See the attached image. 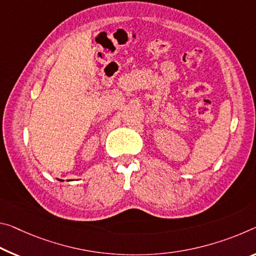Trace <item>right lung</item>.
I'll list each match as a JSON object with an SVG mask.
<instances>
[{"label":"right lung","mask_w":256,"mask_h":256,"mask_svg":"<svg viewBox=\"0 0 256 256\" xmlns=\"http://www.w3.org/2000/svg\"><path fill=\"white\" fill-rule=\"evenodd\" d=\"M60 181H62V180H60Z\"/></svg>","instance_id":"add662e5"}]
</instances>
